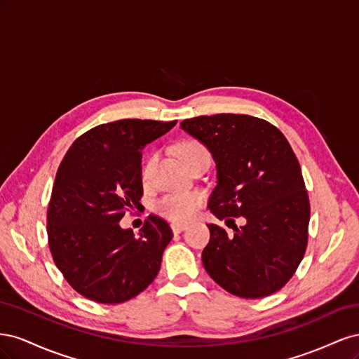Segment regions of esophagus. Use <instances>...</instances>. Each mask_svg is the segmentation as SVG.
I'll use <instances>...</instances> for the list:
<instances>
[{
  "label": "esophagus",
  "mask_w": 359,
  "mask_h": 359,
  "mask_svg": "<svg viewBox=\"0 0 359 359\" xmlns=\"http://www.w3.org/2000/svg\"><path fill=\"white\" fill-rule=\"evenodd\" d=\"M170 227H172V232L173 233H180L184 229H187V224L186 223H172Z\"/></svg>",
  "instance_id": "esophagus-1"
}]
</instances>
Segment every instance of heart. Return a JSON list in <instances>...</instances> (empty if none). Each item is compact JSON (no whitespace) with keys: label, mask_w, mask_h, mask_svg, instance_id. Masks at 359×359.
I'll return each instance as SVG.
<instances>
[{"label":"heart","mask_w":359,"mask_h":359,"mask_svg":"<svg viewBox=\"0 0 359 359\" xmlns=\"http://www.w3.org/2000/svg\"><path fill=\"white\" fill-rule=\"evenodd\" d=\"M178 157L189 169L194 163L202 158H210V151L196 139H187L180 142L175 148ZM156 165V156H151L142 168V180L148 181L153 175V169ZM202 205V196L198 193H172L163 196L157 203L156 210L160 215L175 223L189 222L191 217L196 215Z\"/></svg>","instance_id":"obj_1"}]
</instances>
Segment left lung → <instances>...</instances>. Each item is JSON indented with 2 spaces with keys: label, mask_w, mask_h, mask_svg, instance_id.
<instances>
[{
  "label": "left lung",
  "mask_w": 359,
  "mask_h": 359,
  "mask_svg": "<svg viewBox=\"0 0 359 359\" xmlns=\"http://www.w3.org/2000/svg\"><path fill=\"white\" fill-rule=\"evenodd\" d=\"M181 128L210 149L217 186L208 208L226 223L245 224L227 235L208 224L202 252L206 273L232 295L264 298L295 274L309 240L310 202L287 139L265 119L217 114L184 119Z\"/></svg>",
  "instance_id": "left-lung-1"
}]
</instances>
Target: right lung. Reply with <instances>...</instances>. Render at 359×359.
Returning <instances> with one entry per match:
<instances>
[{"instance_id": "add662e5", "label": "right lung", "mask_w": 359, "mask_h": 359, "mask_svg": "<svg viewBox=\"0 0 359 359\" xmlns=\"http://www.w3.org/2000/svg\"><path fill=\"white\" fill-rule=\"evenodd\" d=\"M177 121L119 119L73 142L58 168L48 206V240L57 268L81 295L119 304L145 290L172 240L151 214L136 236L119 220L142 198V149Z\"/></svg>"}]
</instances>
